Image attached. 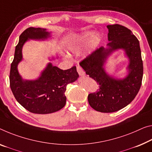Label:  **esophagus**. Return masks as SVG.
I'll return each mask as SVG.
<instances>
[{
	"label": "esophagus",
	"instance_id": "obj_1",
	"mask_svg": "<svg viewBox=\"0 0 152 152\" xmlns=\"http://www.w3.org/2000/svg\"><path fill=\"white\" fill-rule=\"evenodd\" d=\"M77 73L80 76H84L86 75L85 72L83 71V69L80 66H77Z\"/></svg>",
	"mask_w": 152,
	"mask_h": 152
}]
</instances>
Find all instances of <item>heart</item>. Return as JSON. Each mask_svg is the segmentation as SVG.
<instances>
[{
    "label": "heart",
    "instance_id": "obj_1",
    "mask_svg": "<svg viewBox=\"0 0 152 152\" xmlns=\"http://www.w3.org/2000/svg\"><path fill=\"white\" fill-rule=\"evenodd\" d=\"M93 35L92 32H88L83 34L78 38L73 39L69 44V50L73 53H78L80 52L81 48L89 41ZM98 41V37H95L94 39V43H96Z\"/></svg>",
    "mask_w": 152,
    "mask_h": 152
}]
</instances>
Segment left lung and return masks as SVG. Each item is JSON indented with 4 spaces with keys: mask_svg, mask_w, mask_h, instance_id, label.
<instances>
[{
    "mask_svg": "<svg viewBox=\"0 0 152 152\" xmlns=\"http://www.w3.org/2000/svg\"><path fill=\"white\" fill-rule=\"evenodd\" d=\"M108 48L100 47L80 62L86 73L99 84L96 92L88 94L90 105L102 113H112L130 104L138 94L143 74L139 41L132 31L120 24L108 25ZM123 48L129 58L128 75L122 80L107 75L103 68L111 52Z\"/></svg>",
    "mask_w": 152,
    "mask_h": 152,
    "instance_id": "left-lung-1",
    "label": "left lung"
}]
</instances>
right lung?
I'll use <instances>...</instances> for the list:
<instances>
[{
	"instance_id": "obj_1",
	"label": "right lung",
	"mask_w": 152,
	"mask_h": 152,
	"mask_svg": "<svg viewBox=\"0 0 152 152\" xmlns=\"http://www.w3.org/2000/svg\"><path fill=\"white\" fill-rule=\"evenodd\" d=\"M50 33L46 29L30 27L20 36L11 64L10 87L17 101L33 113L48 114L58 111L64 107L67 84L74 82L79 77L76 66L62 70L49 63L36 80H24L18 71V64L22 60V47L28 39H45Z\"/></svg>"
}]
</instances>
